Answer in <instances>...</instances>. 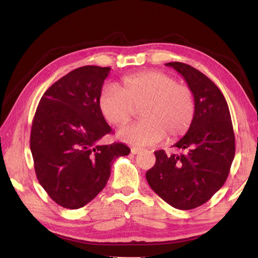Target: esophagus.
I'll use <instances>...</instances> for the list:
<instances>
[{
  "mask_svg": "<svg viewBox=\"0 0 258 258\" xmlns=\"http://www.w3.org/2000/svg\"><path fill=\"white\" fill-rule=\"evenodd\" d=\"M141 151H142V149H140V147H132V149H131L132 154H139Z\"/></svg>",
  "mask_w": 258,
  "mask_h": 258,
  "instance_id": "34e87169",
  "label": "esophagus"
}]
</instances>
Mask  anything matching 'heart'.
I'll list each match as a JSON object with an SVG mask.
<instances>
[{
	"label": "heart",
	"mask_w": 258,
	"mask_h": 258,
	"mask_svg": "<svg viewBox=\"0 0 258 258\" xmlns=\"http://www.w3.org/2000/svg\"><path fill=\"white\" fill-rule=\"evenodd\" d=\"M98 105L107 122L120 126L141 108L139 123L125 126L119 139L133 145H154L167 134L169 140L184 135L195 117V96L187 84L173 76L149 71L125 76L120 85L103 87Z\"/></svg>",
	"instance_id": "heart-1"
}]
</instances>
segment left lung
Returning <instances> with one entry per match:
<instances>
[{"instance_id":"1","label":"left lung","mask_w":258,"mask_h":258,"mask_svg":"<svg viewBox=\"0 0 258 258\" xmlns=\"http://www.w3.org/2000/svg\"><path fill=\"white\" fill-rule=\"evenodd\" d=\"M179 74L195 96V117L174 146L180 154L154 152L155 165L147 183L167 204L193 210L204 204L226 182L235 156V135L227 102L213 81L190 65L166 63Z\"/></svg>"}]
</instances>
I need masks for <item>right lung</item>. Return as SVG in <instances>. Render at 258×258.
I'll use <instances>...</instances> for the list:
<instances>
[{
    "instance_id": "add662e5",
    "label": "right lung",
    "mask_w": 258,
    "mask_h": 258,
    "mask_svg": "<svg viewBox=\"0 0 258 258\" xmlns=\"http://www.w3.org/2000/svg\"><path fill=\"white\" fill-rule=\"evenodd\" d=\"M109 68L71 71L41 97L30 147L38 183L59 206L78 210L105 187L113 161L130 154L123 143L98 145L112 133L98 105Z\"/></svg>"
}]
</instances>
